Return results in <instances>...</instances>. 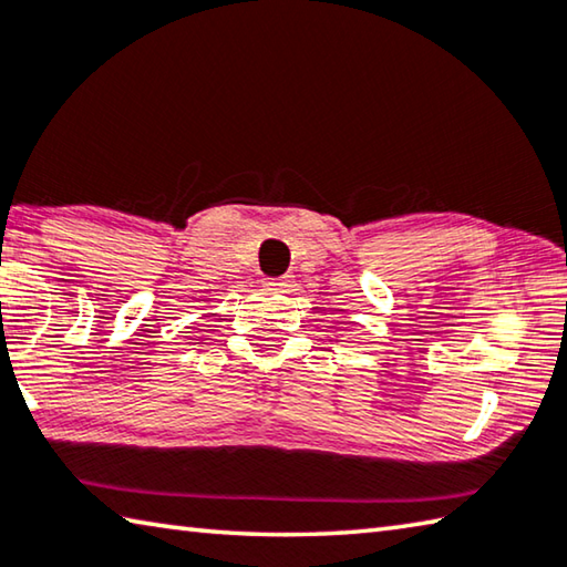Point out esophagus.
I'll return each instance as SVG.
<instances>
[{
    "instance_id": "obj_1",
    "label": "esophagus",
    "mask_w": 567,
    "mask_h": 567,
    "mask_svg": "<svg viewBox=\"0 0 567 567\" xmlns=\"http://www.w3.org/2000/svg\"><path fill=\"white\" fill-rule=\"evenodd\" d=\"M264 284H266V286H271V289H281V291H286V289H291L293 278H291V276H276V278H264Z\"/></svg>"
}]
</instances>
